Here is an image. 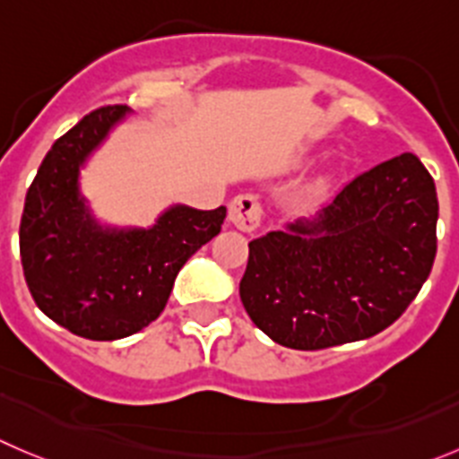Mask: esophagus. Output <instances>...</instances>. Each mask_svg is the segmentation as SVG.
Here are the masks:
<instances>
[{
  "label": "esophagus",
  "mask_w": 459,
  "mask_h": 459,
  "mask_svg": "<svg viewBox=\"0 0 459 459\" xmlns=\"http://www.w3.org/2000/svg\"><path fill=\"white\" fill-rule=\"evenodd\" d=\"M261 213L264 209L255 194H241L230 203V222L241 232H255L261 222Z\"/></svg>",
  "instance_id": "1"
}]
</instances>
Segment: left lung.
I'll return each instance as SVG.
<instances>
[{"mask_svg":"<svg viewBox=\"0 0 459 459\" xmlns=\"http://www.w3.org/2000/svg\"><path fill=\"white\" fill-rule=\"evenodd\" d=\"M437 191L403 152L353 178L316 218L250 241L241 302L290 349L372 338L399 320L437 252Z\"/></svg>","mask_w":459,"mask_h":459,"instance_id":"1","label":"left lung"}]
</instances>
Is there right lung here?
<instances>
[{"label": "right lung", "mask_w": 459, "mask_h": 459, "mask_svg": "<svg viewBox=\"0 0 459 459\" xmlns=\"http://www.w3.org/2000/svg\"><path fill=\"white\" fill-rule=\"evenodd\" d=\"M128 112L99 108L56 139L26 191L20 222L22 268L38 308L87 340H119L157 320L182 265L227 216L225 207L173 204L148 230L96 222L78 176Z\"/></svg>", "instance_id": "right-lung-1"}]
</instances>
